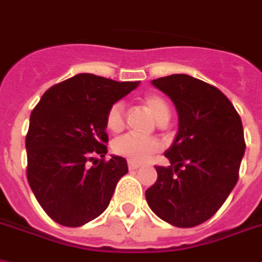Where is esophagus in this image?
Here are the masks:
<instances>
[{"mask_svg":"<svg viewBox=\"0 0 262 262\" xmlns=\"http://www.w3.org/2000/svg\"><path fill=\"white\" fill-rule=\"evenodd\" d=\"M128 169L129 170H137V169H139V165L134 163V162H128Z\"/></svg>","mask_w":262,"mask_h":262,"instance_id":"obj_1","label":"esophagus"}]
</instances>
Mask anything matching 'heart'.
<instances>
[{
  "mask_svg": "<svg viewBox=\"0 0 262 262\" xmlns=\"http://www.w3.org/2000/svg\"><path fill=\"white\" fill-rule=\"evenodd\" d=\"M144 104L158 123L170 118V108L165 99L159 95H149L144 99ZM106 127L112 133H120L124 128L123 103H114L106 114ZM160 149V144L154 138H141L133 134H127L113 142V152L129 162H145L150 155Z\"/></svg>",
  "mask_w": 262,
  "mask_h": 262,
  "instance_id": "b5f03b06",
  "label": "heart"
}]
</instances>
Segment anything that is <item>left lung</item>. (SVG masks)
Returning a JSON list of instances; mask_svg holds the SVG:
<instances>
[{
  "mask_svg": "<svg viewBox=\"0 0 262 262\" xmlns=\"http://www.w3.org/2000/svg\"><path fill=\"white\" fill-rule=\"evenodd\" d=\"M152 85L171 99L179 129L165 152L171 166H156L158 180L145 196L165 222L192 228L213 216L237 183L243 124L228 97L207 82L174 74Z\"/></svg>",
  "mask_w": 262,
  "mask_h": 262,
  "instance_id": "obj_1",
  "label": "left lung"
}]
</instances>
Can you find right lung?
I'll return each mask as SVG.
<instances>
[{
	"mask_svg": "<svg viewBox=\"0 0 262 262\" xmlns=\"http://www.w3.org/2000/svg\"><path fill=\"white\" fill-rule=\"evenodd\" d=\"M138 85L78 74L51 86L33 108L26 135L28 181L57 223L78 228L102 215L128 173L121 156L104 162L106 114Z\"/></svg>",
	"mask_w": 262,
	"mask_h": 262,
	"instance_id": "1",
	"label": "right lung"
}]
</instances>
